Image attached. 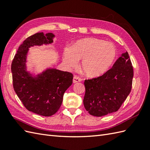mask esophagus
Segmentation results:
<instances>
[{
	"mask_svg": "<svg viewBox=\"0 0 150 150\" xmlns=\"http://www.w3.org/2000/svg\"><path fill=\"white\" fill-rule=\"evenodd\" d=\"M82 81V79L81 78H79L77 76H74L73 79V83H76V82H81Z\"/></svg>",
	"mask_w": 150,
	"mask_h": 150,
	"instance_id": "1",
	"label": "esophagus"
}]
</instances>
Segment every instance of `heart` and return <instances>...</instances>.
I'll list each match as a JSON object with an SVG mask.
<instances>
[{"label":"heart","instance_id":"heart-1","mask_svg":"<svg viewBox=\"0 0 150 150\" xmlns=\"http://www.w3.org/2000/svg\"><path fill=\"white\" fill-rule=\"evenodd\" d=\"M117 56V50L112 44L96 38H84L77 40L71 47L64 51V62L68 67L77 66L82 59L81 69L88 77L103 75L112 65Z\"/></svg>","mask_w":150,"mask_h":150}]
</instances>
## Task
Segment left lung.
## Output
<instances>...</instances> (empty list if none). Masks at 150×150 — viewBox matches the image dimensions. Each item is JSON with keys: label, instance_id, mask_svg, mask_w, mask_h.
Here are the masks:
<instances>
[{"label": "left lung", "instance_id": "left-lung-1", "mask_svg": "<svg viewBox=\"0 0 150 150\" xmlns=\"http://www.w3.org/2000/svg\"><path fill=\"white\" fill-rule=\"evenodd\" d=\"M133 77V66L126 52L100 77L85 80V109L95 117L115 112L131 91Z\"/></svg>", "mask_w": 150, "mask_h": 150}]
</instances>
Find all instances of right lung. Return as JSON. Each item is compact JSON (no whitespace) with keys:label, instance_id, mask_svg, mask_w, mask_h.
Wrapping results in <instances>:
<instances>
[{"label":"right lung","instance_id":"right-lung-1","mask_svg":"<svg viewBox=\"0 0 150 150\" xmlns=\"http://www.w3.org/2000/svg\"><path fill=\"white\" fill-rule=\"evenodd\" d=\"M55 35L37 33L19 46L11 64L13 85L16 94L26 109L38 115L50 117L61 106L63 95L73 82L72 73L49 68L36 75L27 71L29 48L51 44Z\"/></svg>","mask_w":150,"mask_h":150}]
</instances>
